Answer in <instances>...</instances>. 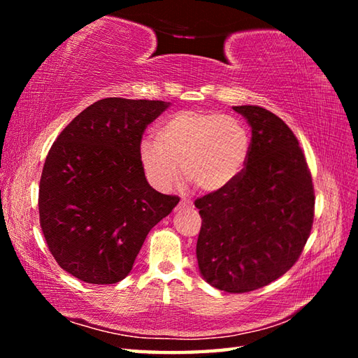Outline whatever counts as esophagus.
<instances>
[{"mask_svg":"<svg viewBox=\"0 0 358 358\" xmlns=\"http://www.w3.org/2000/svg\"><path fill=\"white\" fill-rule=\"evenodd\" d=\"M181 206H192V201L191 200H187V199H181V201H180V208Z\"/></svg>","mask_w":358,"mask_h":358,"instance_id":"34e87169","label":"esophagus"}]
</instances>
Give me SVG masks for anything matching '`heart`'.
I'll use <instances>...</instances> for the list:
<instances>
[{
  "label": "heart",
  "instance_id": "1",
  "mask_svg": "<svg viewBox=\"0 0 358 358\" xmlns=\"http://www.w3.org/2000/svg\"><path fill=\"white\" fill-rule=\"evenodd\" d=\"M252 150L248 127L240 120L217 112L183 110L166 118L155 140L140 144V163L149 183L167 191L185 178L203 192H218L245 171Z\"/></svg>",
  "mask_w": 358,
  "mask_h": 358
}]
</instances>
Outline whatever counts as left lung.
<instances>
[{"label": "left lung", "instance_id": "8db88e82", "mask_svg": "<svg viewBox=\"0 0 358 358\" xmlns=\"http://www.w3.org/2000/svg\"><path fill=\"white\" fill-rule=\"evenodd\" d=\"M252 129V150L232 185L195 200L196 260L210 286L255 291L292 268L314 222V186L299 140L260 106H234Z\"/></svg>", "mask_w": 358, "mask_h": 358}]
</instances>
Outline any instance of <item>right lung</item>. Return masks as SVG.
<instances>
[{
  "mask_svg": "<svg viewBox=\"0 0 358 358\" xmlns=\"http://www.w3.org/2000/svg\"><path fill=\"white\" fill-rule=\"evenodd\" d=\"M169 106L104 98L52 144L38 210L50 254L71 275L92 285L121 281L149 231L178 204V196L150 187L140 163L144 131Z\"/></svg>",
  "mask_w": 358,
  "mask_h": 358,
  "instance_id": "add662e5",
  "label": "right lung"
}]
</instances>
